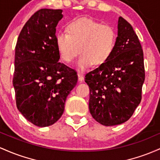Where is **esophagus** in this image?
<instances>
[{
  "label": "esophagus",
  "instance_id": "obj_1",
  "mask_svg": "<svg viewBox=\"0 0 160 160\" xmlns=\"http://www.w3.org/2000/svg\"><path fill=\"white\" fill-rule=\"evenodd\" d=\"M78 81L79 82H82V81L84 80V77H83V75L82 74L81 72H78Z\"/></svg>",
  "mask_w": 160,
  "mask_h": 160
}]
</instances>
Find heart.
Wrapping results in <instances>:
<instances>
[{
    "instance_id": "1",
    "label": "heart",
    "mask_w": 160,
    "mask_h": 160,
    "mask_svg": "<svg viewBox=\"0 0 160 160\" xmlns=\"http://www.w3.org/2000/svg\"><path fill=\"white\" fill-rule=\"evenodd\" d=\"M116 41L114 29L92 19L81 17L72 20L66 26V32L55 35L59 54L66 62H71L78 55V67L85 70L93 64L101 66L113 53Z\"/></svg>"
}]
</instances>
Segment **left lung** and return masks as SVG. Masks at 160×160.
<instances>
[{
    "label": "left lung",
    "mask_w": 160,
    "mask_h": 160,
    "mask_svg": "<svg viewBox=\"0 0 160 160\" xmlns=\"http://www.w3.org/2000/svg\"><path fill=\"white\" fill-rule=\"evenodd\" d=\"M144 79L141 43L130 23L120 17L112 56L85 75L92 117L105 126L128 121L141 103Z\"/></svg>",
    "instance_id": "1"
}]
</instances>
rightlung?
Instances as JSON below:
<instances>
[{"instance_id":"1","label":"right lung","mask_w":160,"mask_h":160,"mask_svg":"<svg viewBox=\"0 0 160 160\" xmlns=\"http://www.w3.org/2000/svg\"><path fill=\"white\" fill-rule=\"evenodd\" d=\"M62 10L41 9L27 21L15 49L12 85L17 109L38 127L53 125L61 117L65 102L76 85L74 69L59 62L56 27Z\"/></svg>"}]
</instances>
